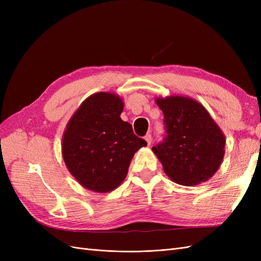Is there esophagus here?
<instances>
[{
    "instance_id": "esophagus-1",
    "label": "esophagus",
    "mask_w": 261,
    "mask_h": 261,
    "mask_svg": "<svg viewBox=\"0 0 261 261\" xmlns=\"http://www.w3.org/2000/svg\"><path fill=\"white\" fill-rule=\"evenodd\" d=\"M145 140L147 141V145H148V146L151 145V141H152V137H151V135H150V134H147V135L145 136Z\"/></svg>"
}]
</instances>
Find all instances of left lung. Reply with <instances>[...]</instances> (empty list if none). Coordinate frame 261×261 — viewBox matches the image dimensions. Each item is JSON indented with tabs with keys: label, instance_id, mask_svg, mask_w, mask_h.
Here are the masks:
<instances>
[{
	"label": "left lung",
	"instance_id": "8db88e82",
	"mask_svg": "<svg viewBox=\"0 0 261 261\" xmlns=\"http://www.w3.org/2000/svg\"><path fill=\"white\" fill-rule=\"evenodd\" d=\"M167 127L163 143L152 147L170 179L198 185L216 174L225 153V136L200 102L185 96L155 97Z\"/></svg>",
	"mask_w": 261,
	"mask_h": 261
}]
</instances>
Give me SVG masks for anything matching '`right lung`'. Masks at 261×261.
I'll return each instance as SVG.
<instances>
[{"instance_id": "1", "label": "right lung", "mask_w": 261, "mask_h": 261, "mask_svg": "<svg viewBox=\"0 0 261 261\" xmlns=\"http://www.w3.org/2000/svg\"><path fill=\"white\" fill-rule=\"evenodd\" d=\"M123 109V99L116 93H93L78 107L63 133V160L89 191H114L127 175L134 154L147 146L120 117Z\"/></svg>"}]
</instances>
